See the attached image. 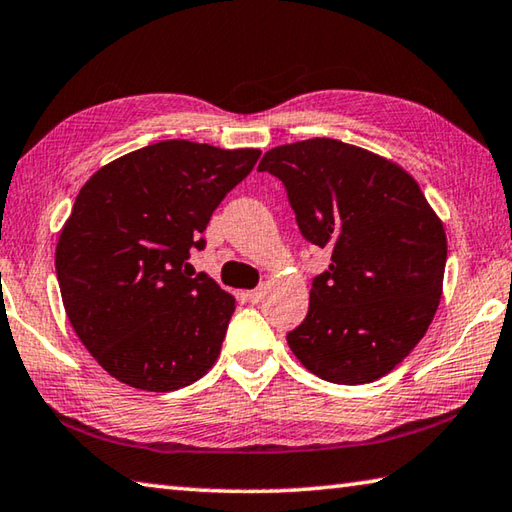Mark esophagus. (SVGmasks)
Segmentation results:
<instances>
[{
	"mask_svg": "<svg viewBox=\"0 0 512 512\" xmlns=\"http://www.w3.org/2000/svg\"><path fill=\"white\" fill-rule=\"evenodd\" d=\"M264 287H259V289H253V291H246V300L248 302H253V305H257V302H262V298H264Z\"/></svg>",
	"mask_w": 512,
	"mask_h": 512,
	"instance_id": "1",
	"label": "esophagus"
}]
</instances>
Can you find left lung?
Here are the masks:
<instances>
[{
  "label": "left lung",
  "mask_w": 512,
  "mask_h": 512,
  "mask_svg": "<svg viewBox=\"0 0 512 512\" xmlns=\"http://www.w3.org/2000/svg\"><path fill=\"white\" fill-rule=\"evenodd\" d=\"M259 171L287 189L302 237L332 250L289 348L316 377L368 384L420 343L443 296L447 237L400 164L329 137L275 146Z\"/></svg>",
  "instance_id": "obj_1"
}]
</instances>
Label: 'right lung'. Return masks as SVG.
<instances>
[{"label":"right lung","instance_id":"1","mask_svg":"<svg viewBox=\"0 0 512 512\" xmlns=\"http://www.w3.org/2000/svg\"><path fill=\"white\" fill-rule=\"evenodd\" d=\"M259 155L164 140L81 187L56 246L60 296L76 336L121 384L169 393L214 366L235 298L205 273L192 278L187 259Z\"/></svg>","mask_w":512,"mask_h":512}]
</instances>
